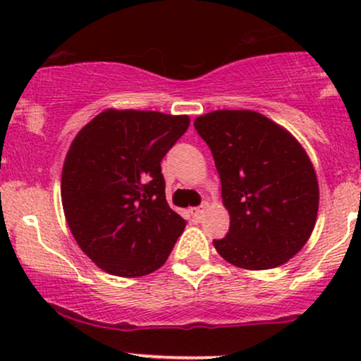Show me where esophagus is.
Returning a JSON list of instances; mask_svg holds the SVG:
<instances>
[{
  "label": "esophagus",
  "instance_id": "esophagus-1",
  "mask_svg": "<svg viewBox=\"0 0 361 361\" xmlns=\"http://www.w3.org/2000/svg\"><path fill=\"white\" fill-rule=\"evenodd\" d=\"M205 210H207V204H204L202 207H197V209H192V210H190V214H192L193 221H200V219L204 217Z\"/></svg>",
  "mask_w": 361,
  "mask_h": 361
}]
</instances>
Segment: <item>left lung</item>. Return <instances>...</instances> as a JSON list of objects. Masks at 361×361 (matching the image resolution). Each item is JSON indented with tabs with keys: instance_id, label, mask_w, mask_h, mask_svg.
<instances>
[{
	"instance_id": "left-lung-1",
	"label": "left lung",
	"mask_w": 361,
	"mask_h": 361,
	"mask_svg": "<svg viewBox=\"0 0 361 361\" xmlns=\"http://www.w3.org/2000/svg\"><path fill=\"white\" fill-rule=\"evenodd\" d=\"M221 176L229 212L226 238L214 241L227 263L270 270L309 241L319 210L312 161L285 127L252 110H215L195 118Z\"/></svg>"
}]
</instances>
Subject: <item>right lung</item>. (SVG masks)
Here are the masks:
<instances>
[{"mask_svg":"<svg viewBox=\"0 0 361 361\" xmlns=\"http://www.w3.org/2000/svg\"><path fill=\"white\" fill-rule=\"evenodd\" d=\"M188 115L106 109L73 139L61 176L66 221L103 271L135 279L166 263L186 222L168 205L161 159Z\"/></svg>","mask_w":361,"mask_h":361,"instance_id":"obj_1","label":"right lung"}]
</instances>
